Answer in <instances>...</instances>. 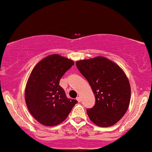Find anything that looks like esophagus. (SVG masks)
<instances>
[{
    "label": "esophagus",
    "instance_id": "34e87169",
    "mask_svg": "<svg viewBox=\"0 0 152 152\" xmlns=\"http://www.w3.org/2000/svg\"><path fill=\"white\" fill-rule=\"evenodd\" d=\"M76 99L77 100L78 102H81V97H77L76 98Z\"/></svg>",
    "mask_w": 152,
    "mask_h": 152
}]
</instances>
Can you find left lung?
I'll return each instance as SVG.
<instances>
[{
  "label": "left lung",
  "instance_id": "1",
  "mask_svg": "<svg viewBox=\"0 0 152 152\" xmlns=\"http://www.w3.org/2000/svg\"><path fill=\"white\" fill-rule=\"evenodd\" d=\"M76 65L95 97V104L87 110L89 118L102 127L114 125L129 107L131 88L126 75L115 62L103 57L80 60Z\"/></svg>",
  "mask_w": 152,
  "mask_h": 152
}]
</instances>
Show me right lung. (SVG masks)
<instances>
[{"mask_svg":"<svg viewBox=\"0 0 152 152\" xmlns=\"http://www.w3.org/2000/svg\"><path fill=\"white\" fill-rule=\"evenodd\" d=\"M74 62L59 55L45 58L34 67L27 83L25 98L28 110L38 122L58 125L69 115L76 99L67 97L59 85L63 75Z\"/></svg>","mask_w":152,"mask_h":152,"instance_id":"1","label":"right lung"}]
</instances>
